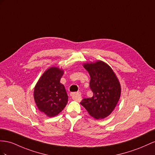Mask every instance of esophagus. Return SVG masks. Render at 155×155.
Masks as SVG:
<instances>
[{
	"label": "esophagus",
	"instance_id": "1",
	"mask_svg": "<svg viewBox=\"0 0 155 155\" xmlns=\"http://www.w3.org/2000/svg\"><path fill=\"white\" fill-rule=\"evenodd\" d=\"M81 94L80 92H73L71 94V96L72 97L73 100L75 101H78L81 100Z\"/></svg>",
	"mask_w": 155,
	"mask_h": 155
}]
</instances>
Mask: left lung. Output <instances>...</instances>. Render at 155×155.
<instances>
[{
  "mask_svg": "<svg viewBox=\"0 0 155 155\" xmlns=\"http://www.w3.org/2000/svg\"><path fill=\"white\" fill-rule=\"evenodd\" d=\"M83 67L90 74V88L93 96L83 99L81 104L94 118L107 117L115 108L121 94L117 75L111 67L101 60L85 63Z\"/></svg>",
  "mask_w": 155,
  "mask_h": 155,
  "instance_id": "obj_1",
  "label": "left lung"
}]
</instances>
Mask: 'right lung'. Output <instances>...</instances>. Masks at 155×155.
Returning a JSON list of instances; mask_svg holds the SVG:
<instances>
[{"instance_id": "obj_1", "label": "right lung", "mask_w": 155, "mask_h": 155, "mask_svg": "<svg viewBox=\"0 0 155 155\" xmlns=\"http://www.w3.org/2000/svg\"><path fill=\"white\" fill-rule=\"evenodd\" d=\"M64 71L51 67L45 71L34 88V100L40 111L53 117L65 108L68 96L65 86L60 83Z\"/></svg>"}]
</instances>
